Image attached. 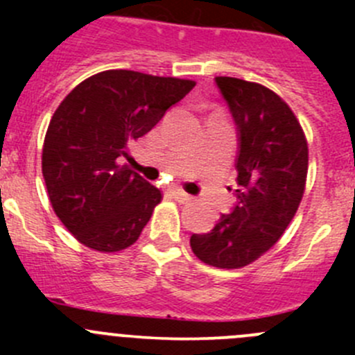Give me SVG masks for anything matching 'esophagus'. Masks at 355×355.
Wrapping results in <instances>:
<instances>
[{
	"label": "esophagus",
	"instance_id": "obj_1",
	"mask_svg": "<svg viewBox=\"0 0 355 355\" xmlns=\"http://www.w3.org/2000/svg\"><path fill=\"white\" fill-rule=\"evenodd\" d=\"M171 196L178 200V202H191L192 196H189L187 192H184L182 189H171Z\"/></svg>",
	"mask_w": 355,
	"mask_h": 355
}]
</instances>
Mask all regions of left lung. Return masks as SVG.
<instances>
[{
  "label": "left lung",
  "instance_id": "1",
  "mask_svg": "<svg viewBox=\"0 0 355 355\" xmlns=\"http://www.w3.org/2000/svg\"><path fill=\"white\" fill-rule=\"evenodd\" d=\"M214 80L239 130L237 204L213 230L192 235L191 247L209 266L237 270L277 244L295 216L309 149L299 120L277 92L235 77Z\"/></svg>",
  "mask_w": 355,
  "mask_h": 355
}]
</instances>
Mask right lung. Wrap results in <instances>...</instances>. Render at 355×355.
<instances>
[{
	"label": "right lung",
	"mask_w": 355,
	"mask_h": 355,
	"mask_svg": "<svg viewBox=\"0 0 355 355\" xmlns=\"http://www.w3.org/2000/svg\"><path fill=\"white\" fill-rule=\"evenodd\" d=\"M194 85L185 78L106 70L60 103L42 146V177L56 216L80 244L118 252L137 241L163 196L118 164V157L128 156V144Z\"/></svg>",
	"instance_id": "obj_1"
}]
</instances>
